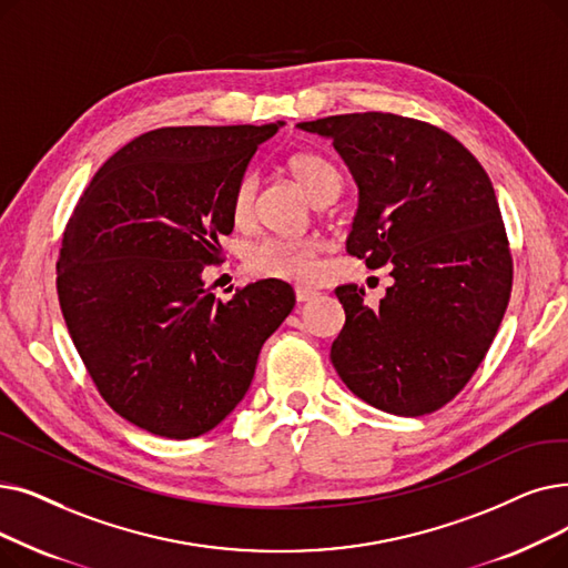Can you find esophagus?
Returning a JSON list of instances; mask_svg holds the SVG:
<instances>
[{
  "instance_id": "1",
  "label": "esophagus",
  "mask_w": 568,
  "mask_h": 568,
  "mask_svg": "<svg viewBox=\"0 0 568 568\" xmlns=\"http://www.w3.org/2000/svg\"><path fill=\"white\" fill-rule=\"evenodd\" d=\"M315 290H311V287H297V290H294V297H297V302H311L313 297H315Z\"/></svg>"
}]
</instances>
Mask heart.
I'll return each mask as SVG.
<instances>
[{
  "mask_svg": "<svg viewBox=\"0 0 568 568\" xmlns=\"http://www.w3.org/2000/svg\"><path fill=\"white\" fill-rule=\"evenodd\" d=\"M287 174L302 185V190L311 196V202L323 206L332 204L341 187V171L323 155L311 151H297L285 160ZM260 194L257 176H243L232 194V220L239 227H248L255 217ZM320 255H323V243L313 236L302 239H276L268 236L255 243L245 255L248 271L260 278H274L308 285L320 276Z\"/></svg>",
  "mask_w": 568,
  "mask_h": 568,
  "instance_id": "1",
  "label": "heart"
}]
</instances>
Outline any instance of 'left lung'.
<instances>
[{
	"mask_svg": "<svg viewBox=\"0 0 568 568\" xmlns=\"http://www.w3.org/2000/svg\"><path fill=\"white\" fill-rule=\"evenodd\" d=\"M300 128L332 139L359 187L345 248L368 268L389 264L394 278L376 311L357 285L336 287V374L385 413H434L471 381L510 300L495 187L455 136L423 120L368 111Z\"/></svg>",
	"mask_w": 568,
	"mask_h": 568,
	"instance_id": "obj_1",
	"label": "left lung"
}]
</instances>
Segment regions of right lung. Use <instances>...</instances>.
Instances as JSON below:
<instances>
[{"label": "right lung", "mask_w": 568, "mask_h": 568, "mask_svg": "<svg viewBox=\"0 0 568 568\" xmlns=\"http://www.w3.org/2000/svg\"><path fill=\"white\" fill-rule=\"evenodd\" d=\"M281 125L145 132L104 162L69 217L64 323L104 402L139 429L194 438L223 423L294 308L283 281L251 283L230 302L202 281L234 230L236 183Z\"/></svg>", "instance_id": "right-lung-1"}]
</instances>
